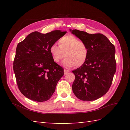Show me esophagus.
<instances>
[{"instance_id":"34e87169","label":"esophagus","mask_w":130,"mask_h":130,"mask_svg":"<svg viewBox=\"0 0 130 130\" xmlns=\"http://www.w3.org/2000/svg\"><path fill=\"white\" fill-rule=\"evenodd\" d=\"M63 72H64V74H65V75H67V74L68 73H69V71L67 70V69H64V70H63Z\"/></svg>"}]
</instances>
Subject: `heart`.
I'll return each instance as SVG.
<instances>
[{"label":"heart","instance_id":"1","mask_svg":"<svg viewBox=\"0 0 130 130\" xmlns=\"http://www.w3.org/2000/svg\"><path fill=\"white\" fill-rule=\"evenodd\" d=\"M50 52L56 63L60 62L65 56L63 65L70 68L74 65L76 67L83 65L88 59L89 49L84 42L72 35H68L59 40V46L55 44L51 45Z\"/></svg>","mask_w":130,"mask_h":130}]
</instances>
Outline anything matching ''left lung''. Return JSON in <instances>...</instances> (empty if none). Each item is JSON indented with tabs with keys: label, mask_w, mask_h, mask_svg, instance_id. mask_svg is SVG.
Returning <instances> with one entry per match:
<instances>
[{
	"label": "left lung",
	"mask_w": 130,
	"mask_h": 130,
	"mask_svg": "<svg viewBox=\"0 0 130 130\" xmlns=\"http://www.w3.org/2000/svg\"><path fill=\"white\" fill-rule=\"evenodd\" d=\"M70 31L89 49L86 62L73 71L75 76L72 85L73 93L80 100L95 101L104 95L111 86L116 71L115 46L101 34Z\"/></svg>",
	"instance_id": "left-lung-1"
}]
</instances>
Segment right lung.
Returning <instances> with one entry per match:
<instances>
[{
  "label": "right lung",
  "instance_id": "obj_1",
  "mask_svg": "<svg viewBox=\"0 0 130 130\" xmlns=\"http://www.w3.org/2000/svg\"><path fill=\"white\" fill-rule=\"evenodd\" d=\"M66 33L60 30L46 34L36 31L18 44L13 70L19 89L27 98L45 102L53 94L63 75V69L52 60L50 48Z\"/></svg>",
  "mask_w": 130,
  "mask_h": 130
}]
</instances>
